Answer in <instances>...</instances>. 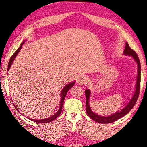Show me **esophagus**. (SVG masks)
Wrapping results in <instances>:
<instances>
[{
	"mask_svg": "<svg viewBox=\"0 0 147 147\" xmlns=\"http://www.w3.org/2000/svg\"><path fill=\"white\" fill-rule=\"evenodd\" d=\"M87 82V79L86 77H85L84 75H81L78 77L77 79V83L79 85H83L85 84Z\"/></svg>",
	"mask_w": 147,
	"mask_h": 147,
	"instance_id": "obj_1",
	"label": "esophagus"
}]
</instances>
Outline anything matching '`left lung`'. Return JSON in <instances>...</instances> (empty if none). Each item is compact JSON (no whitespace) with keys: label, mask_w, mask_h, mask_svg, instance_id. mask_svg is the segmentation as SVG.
Instances as JSON below:
<instances>
[{"label":"left lung","mask_w":147,"mask_h":147,"mask_svg":"<svg viewBox=\"0 0 147 147\" xmlns=\"http://www.w3.org/2000/svg\"><path fill=\"white\" fill-rule=\"evenodd\" d=\"M124 55H130L134 58L136 62L137 63V66H138V74H137V80H136V87H135V92L134 94L130 100V101L128 102L127 105L125 106V108H123L122 109V111H119V112H116L114 114L109 115V116H100V115H98L96 114V113H94L91 109L90 106V96L91 94V92L90 90L87 89L85 91V96H86V105H85V107H86V111L87 115H89V117H90L93 120H94L96 122H98L100 123H112V122H115V121L118 120L119 119L123 117V116H125V115H127L128 113L130 111L134 106L135 105L137 99H138L139 93H140V70H141V67H140V60H139V58L137 55L136 53L134 51L133 49H131L130 47L129 46L127 42L125 43V49H124L123 51Z\"/></svg>","instance_id":"8db88e82"}]
</instances>
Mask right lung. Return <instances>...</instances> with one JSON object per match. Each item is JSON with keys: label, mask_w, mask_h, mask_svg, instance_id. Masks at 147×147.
Listing matches in <instances>:
<instances>
[{"label": "right lung", "mask_w": 147, "mask_h": 147, "mask_svg": "<svg viewBox=\"0 0 147 147\" xmlns=\"http://www.w3.org/2000/svg\"><path fill=\"white\" fill-rule=\"evenodd\" d=\"M26 41V40H25ZM24 43V41L22 42L21 45L20 46V47L18 48V49H17V51L15 52V53L13 54V55L11 57L10 60H9V64H8V68H7V70L9 71V68H10L13 62L14 59L16 58V55H18V53H19V51H20V49H21V48L22 47V45H23V44ZM75 81H73V82H71L69 84L66 85V86H65L64 88H63V90H62V92H61V100H60V108H59V110L57 111L56 113H55V115H53V116L47 118V119H32L30 118H28L29 119L33 121L34 122H36V123H49V122H51L52 121H53L55 119V118H57V117L59 116V115H60L61 112H62V105L63 104H64V99H65V97H66V94H67L68 91L70 90V89H71L72 87H73V85H75ZM15 106V105H14ZM15 108H16V106H15ZM18 110V109H17ZM18 112H19V111H18Z\"/></svg>", "instance_id": "1"}]
</instances>
